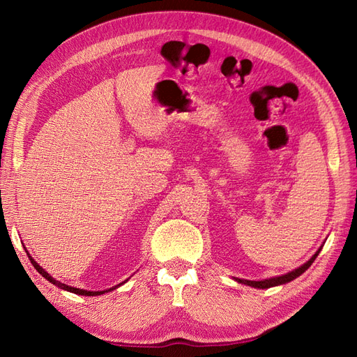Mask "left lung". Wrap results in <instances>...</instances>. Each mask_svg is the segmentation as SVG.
Masks as SVG:
<instances>
[{
  "label": "left lung",
  "mask_w": 357,
  "mask_h": 357,
  "mask_svg": "<svg viewBox=\"0 0 357 357\" xmlns=\"http://www.w3.org/2000/svg\"><path fill=\"white\" fill-rule=\"evenodd\" d=\"M323 247V245H321ZM321 247L319 248V250L311 256L310 261H307L304 265H301L299 268L294 269V271H290L287 274H283V275H278V277H271V278H265V280H259V282H253V280H241V278H235L236 282L238 283H243L245 286H252L255 289H269V287H274V286H280V284H286L289 282H291V280H295L296 277H299L301 274H304L307 269L311 266V264L316 261L317 255L320 253Z\"/></svg>",
  "instance_id": "1"
}]
</instances>
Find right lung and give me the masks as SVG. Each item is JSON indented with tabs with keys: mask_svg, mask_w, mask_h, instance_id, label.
Wrapping results in <instances>:
<instances>
[{
	"mask_svg": "<svg viewBox=\"0 0 357 357\" xmlns=\"http://www.w3.org/2000/svg\"><path fill=\"white\" fill-rule=\"evenodd\" d=\"M26 255H29L28 252H26ZM29 261H31V264L34 265V268L37 269V271L45 277L47 282H50L52 284H55V286H58V287H61V289H63V290H67V291H71V294H75V295H82V296H98V295H104V294H107V291H112V290H114V289H117L119 286H122L125 282H128V280H125L123 283H121V284H117V286H113V287H110V289H105V290H98V291H91V290H84V289H77V287H73V286H68V284H63V283H61V282H58V280H55L53 278L47 271H45V269H43L34 259H32L31 256H29Z\"/></svg>",
	"mask_w": 357,
	"mask_h": 357,
	"instance_id": "obj_1",
	"label": "right lung"
}]
</instances>
